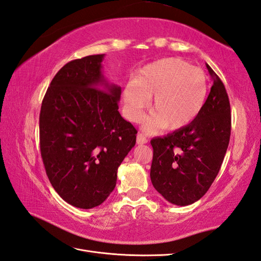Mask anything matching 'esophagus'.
I'll list each match as a JSON object with an SVG mask.
<instances>
[{
    "label": "esophagus",
    "mask_w": 261,
    "mask_h": 261,
    "mask_svg": "<svg viewBox=\"0 0 261 261\" xmlns=\"http://www.w3.org/2000/svg\"><path fill=\"white\" fill-rule=\"evenodd\" d=\"M148 142V139L145 138L142 133H138V136H137V143L138 144H144V143H147Z\"/></svg>",
    "instance_id": "34e87169"
}]
</instances>
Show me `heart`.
Wrapping results in <instances>:
<instances>
[{
  "label": "heart",
  "instance_id": "obj_1",
  "mask_svg": "<svg viewBox=\"0 0 261 261\" xmlns=\"http://www.w3.org/2000/svg\"><path fill=\"white\" fill-rule=\"evenodd\" d=\"M208 94L204 72L175 58L161 59L145 65L136 80L122 91L123 114L131 122H139L150 98L152 114L144 128L175 131L189 125L202 111Z\"/></svg>",
  "mask_w": 261,
  "mask_h": 261
}]
</instances>
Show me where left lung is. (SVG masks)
I'll use <instances>...</instances> for the list:
<instances>
[{
	"label": "left lung",
	"instance_id": "8db88e82",
	"mask_svg": "<svg viewBox=\"0 0 261 261\" xmlns=\"http://www.w3.org/2000/svg\"><path fill=\"white\" fill-rule=\"evenodd\" d=\"M214 80L202 111L185 128L151 140L150 178L154 189L177 205L204 196L220 170L231 132L230 102L220 77L207 64Z\"/></svg>",
	"mask_w": 261,
	"mask_h": 261
}]
</instances>
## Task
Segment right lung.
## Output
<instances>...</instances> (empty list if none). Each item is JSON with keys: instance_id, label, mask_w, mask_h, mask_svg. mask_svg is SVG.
Listing matches in <instances>:
<instances>
[{"instance_id": "add662e5", "label": "right lung", "mask_w": 261, "mask_h": 261, "mask_svg": "<svg viewBox=\"0 0 261 261\" xmlns=\"http://www.w3.org/2000/svg\"><path fill=\"white\" fill-rule=\"evenodd\" d=\"M105 54L66 63L42 101L40 149L59 196L81 209L100 205L117 184L118 168L137 130L119 113L121 88L101 72Z\"/></svg>"}]
</instances>
